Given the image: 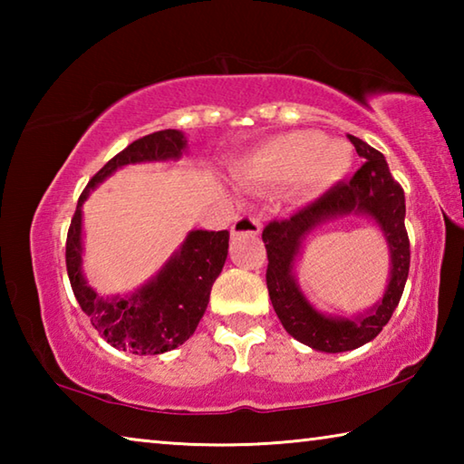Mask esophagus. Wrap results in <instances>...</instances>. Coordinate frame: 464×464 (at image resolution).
Masks as SVG:
<instances>
[{
  "mask_svg": "<svg viewBox=\"0 0 464 464\" xmlns=\"http://www.w3.org/2000/svg\"><path fill=\"white\" fill-rule=\"evenodd\" d=\"M262 231V223L257 221L256 217H237L235 218V223L231 227V233L233 235H257Z\"/></svg>",
  "mask_w": 464,
  "mask_h": 464,
  "instance_id": "34e87169",
  "label": "esophagus"
}]
</instances>
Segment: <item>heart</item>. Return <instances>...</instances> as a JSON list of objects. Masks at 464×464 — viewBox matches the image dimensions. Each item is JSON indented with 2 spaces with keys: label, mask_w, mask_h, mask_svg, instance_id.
Instances as JSON below:
<instances>
[{
  "label": "heart",
  "mask_w": 464,
  "mask_h": 464,
  "mask_svg": "<svg viewBox=\"0 0 464 464\" xmlns=\"http://www.w3.org/2000/svg\"><path fill=\"white\" fill-rule=\"evenodd\" d=\"M354 166V151L340 139L319 130H293L272 137L243 157L237 176L272 188L295 186L303 196H317L340 184Z\"/></svg>",
  "instance_id": "1"
}]
</instances>
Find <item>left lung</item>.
<instances>
[{
  "label": "left lung",
  "instance_id": "left-lung-1",
  "mask_svg": "<svg viewBox=\"0 0 464 464\" xmlns=\"http://www.w3.org/2000/svg\"><path fill=\"white\" fill-rule=\"evenodd\" d=\"M350 143L364 163L350 182H340L298 208L295 215L264 227L262 239L268 251V285L272 307L286 332L313 350L337 354L356 350L374 340L389 324L392 311L401 301L410 274V237L405 231V194L391 176L384 155L362 139L348 135ZM348 214H366L382 227L392 251V276L382 301L356 320L327 318L304 298L297 288L292 266L302 241L315 226Z\"/></svg>",
  "mask_w": 464,
  "mask_h": 464
}]
</instances>
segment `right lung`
Returning a JSON list of instances; mask_svg holds the SVG:
<instances>
[{"instance_id": "1", "label": "right lung", "mask_w": 464, "mask_h": 464, "mask_svg": "<svg viewBox=\"0 0 464 464\" xmlns=\"http://www.w3.org/2000/svg\"><path fill=\"white\" fill-rule=\"evenodd\" d=\"M186 151L184 132L157 130L114 155L93 176L77 200L67 233L65 262L69 282L82 311L114 348L132 354H163L190 337L207 311L210 288L229 254V231H190L153 280L129 296H100L82 272V207L100 182L129 163L179 160Z\"/></svg>"}]
</instances>
